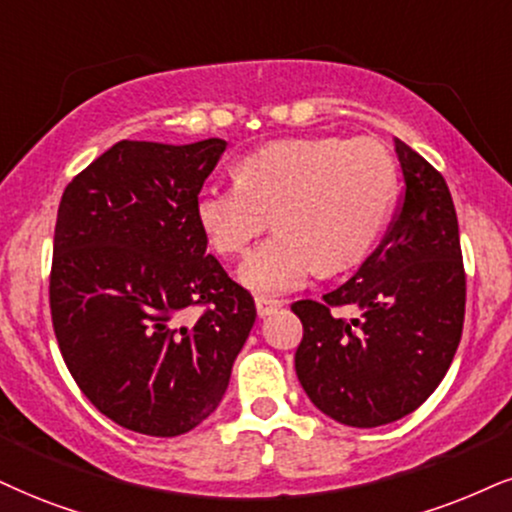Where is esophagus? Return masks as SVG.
I'll use <instances>...</instances> for the list:
<instances>
[{
	"label": "esophagus",
	"instance_id": "obj_1",
	"mask_svg": "<svg viewBox=\"0 0 512 512\" xmlns=\"http://www.w3.org/2000/svg\"><path fill=\"white\" fill-rule=\"evenodd\" d=\"M280 306H282V301L268 299V296H258V299H256V313H258V318H268V315H273Z\"/></svg>",
	"mask_w": 512,
	"mask_h": 512
}]
</instances>
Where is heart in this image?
<instances>
[{
    "label": "heart",
    "mask_w": 512,
    "mask_h": 512,
    "mask_svg": "<svg viewBox=\"0 0 512 512\" xmlns=\"http://www.w3.org/2000/svg\"><path fill=\"white\" fill-rule=\"evenodd\" d=\"M235 178L201 189L194 216L218 254L239 256L273 213L277 232L237 270V280L261 296L294 292L318 268L337 273L363 258L396 197L394 161L372 140L273 142L244 156Z\"/></svg>",
    "instance_id": "1"
}]
</instances>
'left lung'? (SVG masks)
I'll return each mask as SVG.
<instances>
[{"label":"left lung","instance_id":"8db88e82","mask_svg":"<svg viewBox=\"0 0 512 512\" xmlns=\"http://www.w3.org/2000/svg\"><path fill=\"white\" fill-rule=\"evenodd\" d=\"M403 201L389 232L323 301H296L304 325L296 377L327 418L349 427L401 420L427 401L456 356L465 273L446 180L394 140ZM346 307L351 319L333 311Z\"/></svg>","mask_w":512,"mask_h":512}]
</instances>
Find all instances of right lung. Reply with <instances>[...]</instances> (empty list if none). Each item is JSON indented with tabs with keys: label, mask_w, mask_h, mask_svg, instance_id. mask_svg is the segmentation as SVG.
<instances>
[{
	"label": "right lung",
	"mask_w": 512,
	"mask_h": 512,
	"mask_svg": "<svg viewBox=\"0 0 512 512\" xmlns=\"http://www.w3.org/2000/svg\"><path fill=\"white\" fill-rule=\"evenodd\" d=\"M227 147L123 140L63 189L49 306L61 356L125 430L178 437L223 399L256 320L194 216ZM204 305L199 316L186 308Z\"/></svg>",
	"instance_id": "1"
}]
</instances>
